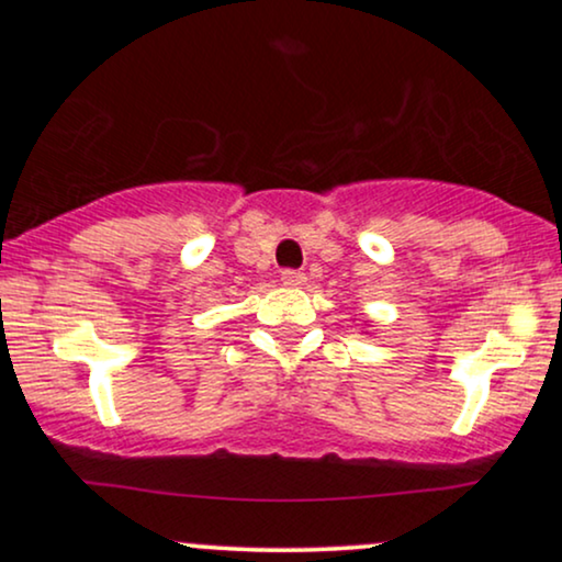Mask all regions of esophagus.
I'll list each match as a JSON object with an SVG mask.
<instances>
[{"instance_id": "1", "label": "esophagus", "mask_w": 562, "mask_h": 562, "mask_svg": "<svg viewBox=\"0 0 562 562\" xmlns=\"http://www.w3.org/2000/svg\"><path fill=\"white\" fill-rule=\"evenodd\" d=\"M303 282H306V274L303 272H295V269H285L282 272V285L285 288H301Z\"/></svg>"}]
</instances>
